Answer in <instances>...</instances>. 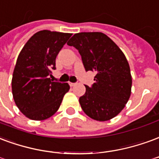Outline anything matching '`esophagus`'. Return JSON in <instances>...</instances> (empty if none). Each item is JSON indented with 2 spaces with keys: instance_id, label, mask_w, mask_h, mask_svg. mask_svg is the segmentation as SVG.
<instances>
[{
  "instance_id": "esophagus-1",
  "label": "esophagus",
  "mask_w": 159,
  "mask_h": 159,
  "mask_svg": "<svg viewBox=\"0 0 159 159\" xmlns=\"http://www.w3.org/2000/svg\"><path fill=\"white\" fill-rule=\"evenodd\" d=\"M69 84H70V86H74L76 84V83H72V82H69Z\"/></svg>"
}]
</instances>
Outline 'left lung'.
Returning a JSON list of instances; mask_svg holds the SVG:
<instances>
[{"instance_id": "left-lung-1", "label": "left lung", "mask_w": 159, "mask_h": 159, "mask_svg": "<svg viewBox=\"0 0 159 159\" xmlns=\"http://www.w3.org/2000/svg\"><path fill=\"white\" fill-rule=\"evenodd\" d=\"M80 54L85 71H93L95 83L80 97L84 113L97 121L117 116L131 93L132 79L125 56L109 37L101 32H82L68 41Z\"/></svg>"}]
</instances>
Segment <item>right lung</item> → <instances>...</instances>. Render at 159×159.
Returning <instances> with one entry per match:
<instances>
[{
	"mask_svg": "<svg viewBox=\"0 0 159 159\" xmlns=\"http://www.w3.org/2000/svg\"><path fill=\"white\" fill-rule=\"evenodd\" d=\"M72 34L41 30L28 40L19 53L11 80L18 109L33 120H44L58 110L69 90L68 83L49 78L56 57Z\"/></svg>",
	"mask_w": 159,
	"mask_h": 159,
	"instance_id": "add662e5",
	"label": "right lung"
}]
</instances>
